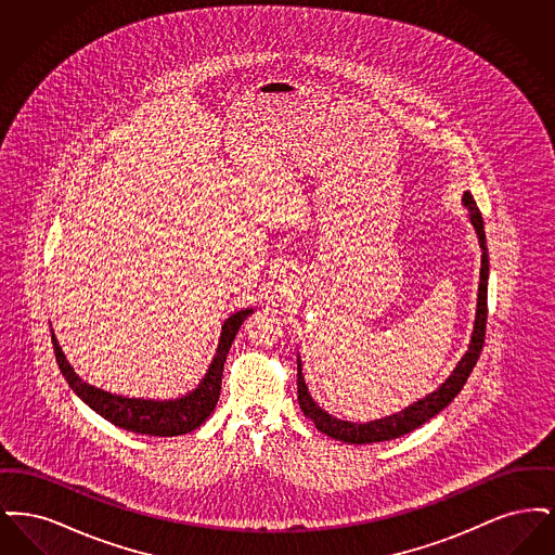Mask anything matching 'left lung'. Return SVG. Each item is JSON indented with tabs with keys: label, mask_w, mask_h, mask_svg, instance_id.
<instances>
[{
	"label": "left lung",
	"mask_w": 555,
	"mask_h": 555,
	"mask_svg": "<svg viewBox=\"0 0 555 555\" xmlns=\"http://www.w3.org/2000/svg\"><path fill=\"white\" fill-rule=\"evenodd\" d=\"M464 206L470 211V222L475 227L476 237L482 249V258H480V283H478V299H476V318L475 331L470 337L468 351L464 353V358L457 362V366L449 374L448 380L433 393L414 401L412 405H408L405 410L385 416L380 421H370V423L358 424L347 423L341 418L331 416L328 412H324L312 396L308 393V385L304 380L301 374V362L297 360V401L301 412L317 424L318 430L344 441V443H353V446H362V443H378V441H389L397 439L401 435L412 433L414 428L423 426L426 421H430L433 416H437L443 408H448L453 401V397L464 389L470 372L476 366V360L482 351L485 345V331H487V281H489V254H487V238H485V224H482V216L476 206L475 197L466 191L462 197Z\"/></svg>",
	"instance_id": "8db88e82"
}]
</instances>
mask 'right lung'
<instances>
[{
  "mask_svg": "<svg viewBox=\"0 0 555 555\" xmlns=\"http://www.w3.org/2000/svg\"><path fill=\"white\" fill-rule=\"evenodd\" d=\"M254 310H238L235 314L224 320L222 333L218 339V349L216 356L211 358L210 369L202 383L189 391L186 396L179 399H134V397L112 396L104 389H98L85 380H80L79 374L68 364L66 356L62 353V347L57 344L52 328L53 353L57 369L70 389L102 418L114 426H120L125 430L139 433V435H150V437H175V435H185L210 418L218 396H220V385H222V369L227 362V353L231 345L235 341L243 320L249 317Z\"/></svg>",
  "mask_w": 555,
  "mask_h": 555,
  "instance_id": "right-lung-1",
  "label": "right lung"
}]
</instances>
